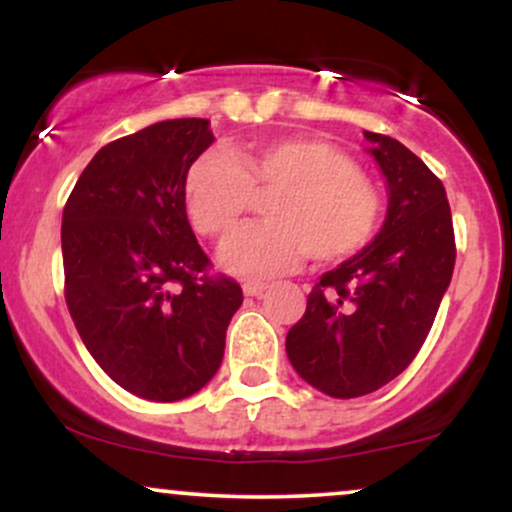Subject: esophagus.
Here are the masks:
<instances>
[{"label": "esophagus", "instance_id": "esophagus-1", "mask_svg": "<svg viewBox=\"0 0 512 512\" xmlns=\"http://www.w3.org/2000/svg\"><path fill=\"white\" fill-rule=\"evenodd\" d=\"M264 289H267V284H264V281H245L243 284L245 296H260Z\"/></svg>", "mask_w": 512, "mask_h": 512}]
</instances>
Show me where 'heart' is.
I'll list each match as a JSON object with an SVG mask.
<instances>
[{"label":"heart","instance_id":"heart-1","mask_svg":"<svg viewBox=\"0 0 512 512\" xmlns=\"http://www.w3.org/2000/svg\"><path fill=\"white\" fill-rule=\"evenodd\" d=\"M264 200L262 223H250L223 245L221 264L231 274L262 279L296 267L339 264L375 236L383 195L344 151L317 139L257 142L231 156L209 151L185 178V209L192 228L223 240Z\"/></svg>","mask_w":512,"mask_h":512}]
</instances>
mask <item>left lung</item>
Segmentation results:
<instances>
[{"label":"left lung","instance_id":"1","mask_svg":"<svg viewBox=\"0 0 512 512\" xmlns=\"http://www.w3.org/2000/svg\"><path fill=\"white\" fill-rule=\"evenodd\" d=\"M366 137L390 187L387 219L368 248L320 276L286 334L296 373L337 399L380 390L414 361L455 269L443 182L397 139Z\"/></svg>","mask_w":512,"mask_h":512}]
</instances>
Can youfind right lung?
Returning <instances> with one entry per match:
<instances>
[{"label":"right lung","instance_id":"1","mask_svg":"<svg viewBox=\"0 0 512 512\" xmlns=\"http://www.w3.org/2000/svg\"><path fill=\"white\" fill-rule=\"evenodd\" d=\"M209 120L156 122L105 144L62 211L64 301L117 385L178 402L214 378L243 289L211 274L185 211V178Z\"/></svg>","mask_w":512,"mask_h":512}]
</instances>
